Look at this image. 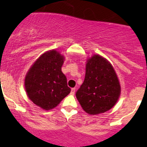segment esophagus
<instances>
[{
    "label": "esophagus",
    "mask_w": 147,
    "mask_h": 147,
    "mask_svg": "<svg viewBox=\"0 0 147 147\" xmlns=\"http://www.w3.org/2000/svg\"><path fill=\"white\" fill-rule=\"evenodd\" d=\"M75 88H72L71 89V92H70V94L71 95H74V94H75Z\"/></svg>",
    "instance_id": "34e87169"
}]
</instances>
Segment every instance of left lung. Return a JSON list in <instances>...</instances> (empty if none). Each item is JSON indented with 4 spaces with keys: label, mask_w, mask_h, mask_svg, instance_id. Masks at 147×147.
Wrapping results in <instances>:
<instances>
[{
    "label": "left lung",
    "mask_w": 147,
    "mask_h": 147,
    "mask_svg": "<svg viewBox=\"0 0 147 147\" xmlns=\"http://www.w3.org/2000/svg\"><path fill=\"white\" fill-rule=\"evenodd\" d=\"M120 94V80L112 64L98 54L88 58L84 82L76 93L83 110L90 115L104 113L116 105Z\"/></svg>",
    "instance_id": "left-lung-1"
}]
</instances>
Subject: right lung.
Here are the masks:
<instances>
[{
    "label": "right lung",
    "instance_id": "right-lung-1",
    "mask_svg": "<svg viewBox=\"0 0 147 147\" xmlns=\"http://www.w3.org/2000/svg\"><path fill=\"white\" fill-rule=\"evenodd\" d=\"M64 59L58 51H47L37 59L25 75L24 84L27 96L44 110L58 106L71 91L61 72Z\"/></svg>",
    "mask_w": 147,
    "mask_h": 147
}]
</instances>
